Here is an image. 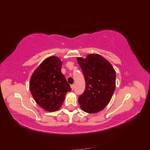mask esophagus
<instances>
[{
  "mask_svg": "<svg viewBox=\"0 0 150 150\" xmlns=\"http://www.w3.org/2000/svg\"><path fill=\"white\" fill-rule=\"evenodd\" d=\"M74 86H75L74 84H71V88L72 90H73L74 89Z\"/></svg>",
  "mask_w": 150,
  "mask_h": 150,
  "instance_id": "1",
  "label": "esophagus"
}]
</instances>
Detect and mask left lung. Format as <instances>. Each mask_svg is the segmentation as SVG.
<instances>
[{"mask_svg":"<svg viewBox=\"0 0 150 150\" xmlns=\"http://www.w3.org/2000/svg\"><path fill=\"white\" fill-rule=\"evenodd\" d=\"M86 81V89L78 102L86 112L96 113L111 101L116 88V72L111 63L98 54L77 57Z\"/></svg>","mask_w":150,"mask_h":150,"instance_id":"left-lung-1","label":"left lung"}]
</instances>
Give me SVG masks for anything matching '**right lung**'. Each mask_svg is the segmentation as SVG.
<instances>
[{"label": "right lung", "instance_id": "1", "mask_svg": "<svg viewBox=\"0 0 150 150\" xmlns=\"http://www.w3.org/2000/svg\"><path fill=\"white\" fill-rule=\"evenodd\" d=\"M62 64L58 57H48L36 68L30 79L32 96L39 106L49 112L58 110L66 93L71 91L61 72Z\"/></svg>", "mask_w": 150, "mask_h": 150}]
</instances>
